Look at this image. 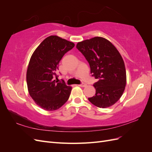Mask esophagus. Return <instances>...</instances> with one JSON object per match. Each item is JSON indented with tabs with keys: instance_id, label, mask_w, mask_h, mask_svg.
Returning a JSON list of instances; mask_svg holds the SVG:
<instances>
[{
	"instance_id": "obj_1",
	"label": "esophagus",
	"mask_w": 152,
	"mask_h": 152,
	"mask_svg": "<svg viewBox=\"0 0 152 152\" xmlns=\"http://www.w3.org/2000/svg\"><path fill=\"white\" fill-rule=\"evenodd\" d=\"M79 86H80V87H86V86H87V84H85V83H83V82H82V83H81V84H79Z\"/></svg>"
}]
</instances>
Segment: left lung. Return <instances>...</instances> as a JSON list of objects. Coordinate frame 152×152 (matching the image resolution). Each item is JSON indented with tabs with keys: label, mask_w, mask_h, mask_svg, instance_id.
<instances>
[{
	"label": "left lung",
	"mask_w": 152,
	"mask_h": 152,
	"mask_svg": "<svg viewBox=\"0 0 152 152\" xmlns=\"http://www.w3.org/2000/svg\"><path fill=\"white\" fill-rule=\"evenodd\" d=\"M77 49L89 63L95 96L88 99L99 108L115 103L122 96L126 84V72L121 55L114 45L103 37H96L78 42Z\"/></svg>",
	"instance_id": "8db88e82"
}]
</instances>
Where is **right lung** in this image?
Returning a JSON list of instances; mask_svg holds the SVG:
<instances>
[{
  "mask_svg": "<svg viewBox=\"0 0 152 152\" xmlns=\"http://www.w3.org/2000/svg\"><path fill=\"white\" fill-rule=\"evenodd\" d=\"M74 46L70 41L51 35L44 39L32 54L26 72L27 86L31 97L44 110H56L69 98L72 87L56 79L59 61Z\"/></svg>",
  "mask_w": 152,
  "mask_h": 152,
  "instance_id": "1",
  "label": "right lung"
}]
</instances>
